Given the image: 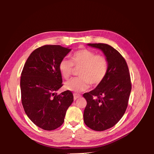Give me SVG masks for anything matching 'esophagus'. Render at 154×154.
<instances>
[{
	"instance_id": "1",
	"label": "esophagus",
	"mask_w": 154,
	"mask_h": 154,
	"mask_svg": "<svg viewBox=\"0 0 154 154\" xmlns=\"http://www.w3.org/2000/svg\"><path fill=\"white\" fill-rule=\"evenodd\" d=\"M81 97V95L79 94H77V93H74L73 94V99L74 100H76L78 98H79Z\"/></svg>"
}]
</instances>
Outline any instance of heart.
<instances>
[{
  "label": "heart",
  "mask_w": 154,
  "mask_h": 154,
  "mask_svg": "<svg viewBox=\"0 0 154 154\" xmlns=\"http://www.w3.org/2000/svg\"><path fill=\"white\" fill-rule=\"evenodd\" d=\"M79 69V77L73 78L65 83L67 90L79 93L86 91L89 87H96L105 79L109 71V61L102 55L87 49L77 50L71 55L70 60L63 59L59 63V70L65 79L71 77L74 67Z\"/></svg>",
  "instance_id": "b5f03b06"
}]
</instances>
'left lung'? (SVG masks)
<instances>
[{
	"label": "left lung",
	"mask_w": 154,
	"mask_h": 154,
	"mask_svg": "<svg viewBox=\"0 0 154 154\" xmlns=\"http://www.w3.org/2000/svg\"><path fill=\"white\" fill-rule=\"evenodd\" d=\"M88 45L103 51L109 61V71L99 85L83 94L87 100L84 122L91 129L104 131L115 125L125 113L132 89L131 79L126 61L116 50L105 44Z\"/></svg>",
	"instance_id": "8db88e82"
}]
</instances>
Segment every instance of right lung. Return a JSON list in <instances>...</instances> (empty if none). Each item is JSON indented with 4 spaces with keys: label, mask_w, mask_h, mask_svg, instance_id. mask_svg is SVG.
Returning a JSON list of instances; mask_svg holds the SVG:
<instances>
[{
    "label": "right lung",
    "mask_w": 154,
    "mask_h": 154,
    "mask_svg": "<svg viewBox=\"0 0 154 154\" xmlns=\"http://www.w3.org/2000/svg\"><path fill=\"white\" fill-rule=\"evenodd\" d=\"M71 50L59 45L35 49L23 67L20 77L21 100L32 122L45 130L62 125L66 111L73 101V93L56 91L63 86L59 63Z\"/></svg>",
    "instance_id": "obj_1"
}]
</instances>
